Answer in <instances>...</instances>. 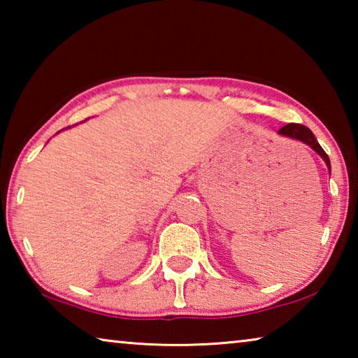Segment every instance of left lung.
Segmentation results:
<instances>
[{
	"mask_svg": "<svg viewBox=\"0 0 358 358\" xmlns=\"http://www.w3.org/2000/svg\"><path fill=\"white\" fill-rule=\"evenodd\" d=\"M278 134L282 136V137L294 138V141H299L301 143L308 145V147H311L325 161V164H327V167H329V171H331L329 156H327V153L322 150V147H320L319 142L316 141V137H314L311 129H308L306 126L296 124V123H290V124L282 126V128L278 131Z\"/></svg>",
	"mask_w": 358,
	"mask_h": 358,
	"instance_id": "1",
	"label": "left lung"
}]
</instances>
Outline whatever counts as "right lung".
<instances>
[{"label":"right lung","instance_id":"right-lung-1","mask_svg":"<svg viewBox=\"0 0 358 358\" xmlns=\"http://www.w3.org/2000/svg\"><path fill=\"white\" fill-rule=\"evenodd\" d=\"M58 132H59V131H58Z\"/></svg>","mask_w":358,"mask_h":358}]
</instances>
